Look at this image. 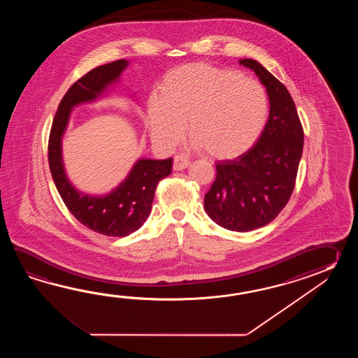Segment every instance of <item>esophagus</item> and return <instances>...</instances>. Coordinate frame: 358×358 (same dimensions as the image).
<instances>
[{
	"label": "esophagus",
	"instance_id": "34e87169",
	"mask_svg": "<svg viewBox=\"0 0 358 358\" xmlns=\"http://www.w3.org/2000/svg\"><path fill=\"white\" fill-rule=\"evenodd\" d=\"M188 166H189V160H188L187 157L180 156V155H178V156L174 157L173 169H174L176 171H179V170H184V169H187Z\"/></svg>",
	"mask_w": 358,
	"mask_h": 358
}]
</instances>
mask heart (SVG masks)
<instances>
[{
  "instance_id": "b5f03b06",
  "label": "heart",
  "mask_w": 358,
  "mask_h": 358,
  "mask_svg": "<svg viewBox=\"0 0 358 358\" xmlns=\"http://www.w3.org/2000/svg\"><path fill=\"white\" fill-rule=\"evenodd\" d=\"M157 91L147 99L145 119L164 148L182 141L187 122L196 150L211 159H234L257 141L267 120L264 87L233 70L182 65L162 76Z\"/></svg>"
}]
</instances>
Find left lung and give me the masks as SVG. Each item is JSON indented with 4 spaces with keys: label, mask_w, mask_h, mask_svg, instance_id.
I'll return each mask as SVG.
<instances>
[{
    "label": "left lung",
    "mask_w": 358,
    "mask_h": 358,
    "mask_svg": "<svg viewBox=\"0 0 358 358\" xmlns=\"http://www.w3.org/2000/svg\"><path fill=\"white\" fill-rule=\"evenodd\" d=\"M265 85L270 102L257 142L234 160L216 162V179L205 194L211 220L233 231L265 227L289 201L303 150V129L288 90L259 61L239 60Z\"/></svg>",
    "instance_id": "8db88e82"
}]
</instances>
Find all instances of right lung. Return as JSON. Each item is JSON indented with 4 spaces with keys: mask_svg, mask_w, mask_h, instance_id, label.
Wrapping results in <instances>:
<instances>
[{
    "mask_svg": "<svg viewBox=\"0 0 358 358\" xmlns=\"http://www.w3.org/2000/svg\"><path fill=\"white\" fill-rule=\"evenodd\" d=\"M128 66L129 61L125 59L114 61L93 69L73 84L61 99L48 142L50 170L64 203L84 227L107 236H129L143 225L151 213L157 184L171 173L173 157L138 159L116 188L106 194H90L69 179L62 159V137L73 108L106 96Z\"/></svg>",
    "mask_w": 358,
    "mask_h": 358,
    "instance_id": "1",
    "label": "right lung"
}]
</instances>
